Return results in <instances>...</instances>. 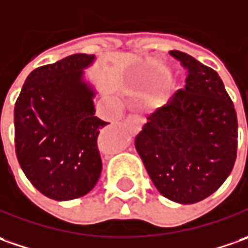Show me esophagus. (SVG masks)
I'll list each match as a JSON object with an SVG mask.
<instances>
[{
	"mask_svg": "<svg viewBox=\"0 0 248 248\" xmlns=\"http://www.w3.org/2000/svg\"><path fill=\"white\" fill-rule=\"evenodd\" d=\"M127 122H130L136 127V130H140L141 126L144 124V118L141 115H132L127 118Z\"/></svg>",
	"mask_w": 248,
	"mask_h": 248,
	"instance_id": "esophagus-1",
	"label": "esophagus"
}]
</instances>
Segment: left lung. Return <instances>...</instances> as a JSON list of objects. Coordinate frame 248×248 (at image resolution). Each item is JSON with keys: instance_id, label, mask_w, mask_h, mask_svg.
<instances>
[{"instance_id": "obj_1", "label": "left lung", "mask_w": 248, "mask_h": 248, "mask_svg": "<svg viewBox=\"0 0 248 248\" xmlns=\"http://www.w3.org/2000/svg\"><path fill=\"white\" fill-rule=\"evenodd\" d=\"M170 55L188 70L185 89L147 118L134 145L159 192L170 201L192 204L216 192L231 174L237 118L213 68L180 50Z\"/></svg>"}]
</instances>
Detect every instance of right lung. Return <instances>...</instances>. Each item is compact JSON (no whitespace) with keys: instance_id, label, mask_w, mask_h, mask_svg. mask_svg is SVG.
<instances>
[{"instance_id":"obj_1","label":"right lung","mask_w":248,"mask_h":248,"mask_svg":"<svg viewBox=\"0 0 248 248\" xmlns=\"http://www.w3.org/2000/svg\"><path fill=\"white\" fill-rule=\"evenodd\" d=\"M96 59L77 53L35 68L15 104L19 165L53 201L85 196L101 174L97 137L108 124L94 116L98 92L85 74Z\"/></svg>"}]
</instances>
